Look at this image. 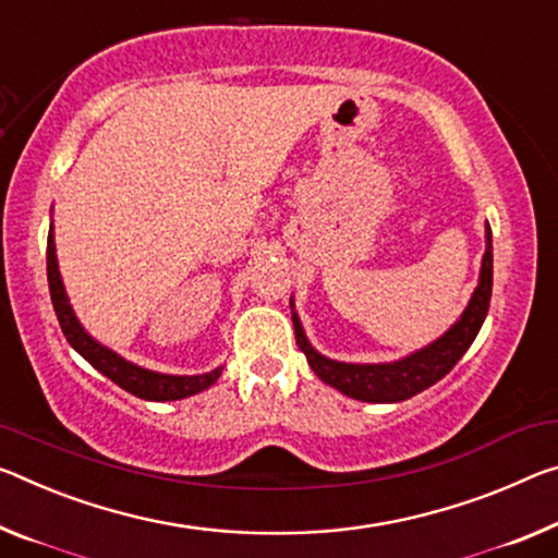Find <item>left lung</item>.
<instances>
[{
    "label": "left lung",
    "mask_w": 558,
    "mask_h": 558,
    "mask_svg": "<svg viewBox=\"0 0 558 558\" xmlns=\"http://www.w3.org/2000/svg\"><path fill=\"white\" fill-rule=\"evenodd\" d=\"M492 300V231L486 228V253L482 260V276L480 286H476L474 295L466 305L464 315L459 317V323L441 335L437 342H432L429 348H424L414 355L404 357L392 365H348V362H335L327 360L311 348L303 327H300L298 315L293 313L295 325V340L298 348L305 352L307 362L315 369V375L342 395L355 397L362 402H402L410 400L422 390H427L445 377L452 369L470 344L474 342L476 332L489 311Z\"/></svg>",
    "instance_id": "8db88e82"
}]
</instances>
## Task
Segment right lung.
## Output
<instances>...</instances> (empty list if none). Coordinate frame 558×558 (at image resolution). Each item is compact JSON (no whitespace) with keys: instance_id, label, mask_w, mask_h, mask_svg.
I'll list each match as a JSON object with an SVG mask.
<instances>
[{"instance_id":"add662e5","label":"right lung","mask_w":558,"mask_h":558,"mask_svg":"<svg viewBox=\"0 0 558 558\" xmlns=\"http://www.w3.org/2000/svg\"><path fill=\"white\" fill-rule=\"evenodd\" d=\"M57 247H54V238H51L49 231V241H47V278H49V293H51V303H54V313L59 317L61 332L66 335V340L72 348L82 355L84 360L92 362V365L99 369L101 375H106L111 383H117L121 390H126L131 395L141 397V400H154V402H166V400H181V397L196 395L201 390H206L216 383L223 373V367L214 369L208 375H193V377H175V375H158L151 373V369L136 367L119 357L117 352L101 348L99 342L88 338L84 332V327L78 325V320L72 313V305H69L64 286H61L59 278V268H57Z\"/></svg>"}]
</instances>
